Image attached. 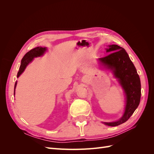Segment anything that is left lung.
Here are the masks:
<instances>
[{
  "mask_svg": "<svg viewBox=\"0 0 154 154\" xmlns=\"http://www.w3.org/2000/svg\"><path fill=\"white\" fill-rule=\"evenodd\" d=\"M106 52L110 53L99 60L105 66L112 70L127 96L123 117L118 122L104 123L106 125L115 127L127 122L137 108L141 100V82L136 69L125 49L118 45H111L106 49Z\"/></svg>",
  "mask_w": 154,
  "mask_h": 154,
  "instance_id": "obj_1",
  "label": "left lung"
}]
</instances>
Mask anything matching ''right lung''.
<instances>
[{
    "mask_svg": "<svg viewBox=\"0 0 154 154\" xmlns=\"http://www.w3.org/2000/svg\"><path fill=\"white\" fill-rule=\"evenodd\" d=\"M45 50H46L45 48L37 47L28 51V52L24 56V57H23L22 59L19 71H18L17 73V78L19 77L20 74L24 72L26 66L32 61V59H33L35 57H40V56L42 55ZM17 83L16 82L15 84V89H14V95H15V87L17 86Z\"/></svg>",
    "mask_w": 154,
    "mask_h": 154,
    "instance_id": "1",
    "label": "right lung"
}]
</instances>
